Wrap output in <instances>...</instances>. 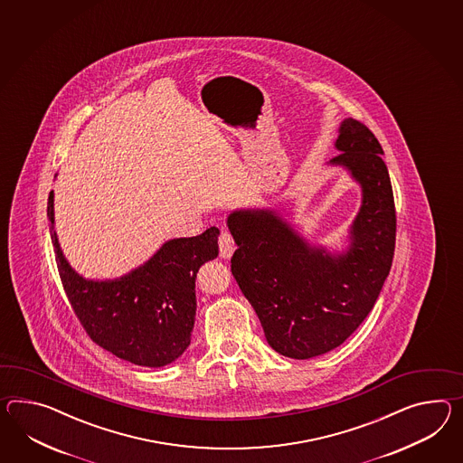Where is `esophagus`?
Returning a JSON list of instances; mask_svg holds the SVG:
<instances>
[{"label":"esophagus","mask_w":463,"mask_h":463,"mask_svg":"<svg viewBox=\"0 0 463 463\" xmlns=\"http://www.w3.org/2000/svg\"><path fill=\"white\" fill-rule=\"evenodd\" d=\"M236 249V242H234V237L229 232V231H222L221 236H219V250H221V258L229 260L232 256Z\"/></svg>","instance_id":"1"}]
</instances>
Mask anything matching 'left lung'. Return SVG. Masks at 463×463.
<instances>
[{"instance_id": "left-lung-1", "label": "left lung", "mask_w": 463, "mask_h": 463, "mask_svg": "<svg viewBox=\"0 0 463 463\" xmlns=\"http://www.w3.org/2000/svg\"><path fill=\"white\" fill-rule=\"evenodd\" d=\"M335 146L341 154L331 164L345 165L363 189L345 254L309 248L272 211H236L227 219L237 244L231 271L269 346L294 360L327 353L356 331L395 254V199L378 138L366 125L345 118Z\"/></svg>"}]
</instances>
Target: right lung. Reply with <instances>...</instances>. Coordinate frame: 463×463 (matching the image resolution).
<instances>
[{
	"label": "right lung",
	"instance_id": "add662e5",
	"mask_svg": "<svg viewBox=\"0 0 463 463\" xmlns=\"http://www.w3.org/2000/svg\"><path fill=\"white\" fill-rule=\"evenodd\" d=\"M48 219L60 279L89 338L117 358L158 368L191 345L195 321V278L219 254V229L172 239L152 260L115 281H89L70 268L53 231V192Z\"/></svg>",
	"mask_w": 463,
	"mask_h": 463
}]
</instances>
